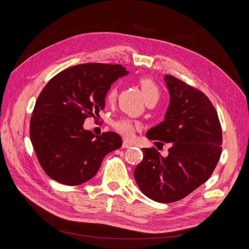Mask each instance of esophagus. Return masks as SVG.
<instances>
[{"mask_svg":"<svg viewBox=\"0 0 249 249\" xmlns=\"http://www.w3.org/2000/svg\"><path fill=\"white\" fill-rule=\"evenodd\" d=\"M133 146V144L131 143V142H128V141H124V143H123V148H131Z\"/></svg>","mask_w":249,"mask_h":249,"instance_id":"1","label":"esophagus"}]
</instances>
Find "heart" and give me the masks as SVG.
Instances as JSON below:
<instances>
[{
	"mask_svg": "<svg viewBox=\"0 0 249 249\" xmlns=\"http://www.w3.org/2000/svg\"><path fill=\"white\" fill-rule=\"evenodd\" d=\"M139 83L146 102H149V101L157 102L160 97V89L157 85V83L150 77L141 78L139 80ZM116 95H117V88L116 86H112L108 90L107 94H106V99H107L108 102H112L114 101ZM113 127L124 137L129 138L134 135L135 131L139 127V124L131 120V118L122 117V118H118V120H116L113 123Z\"/></svg>",
	"mask_w": 249,
	"mask_h": 249,
	"instance_id": "heart-1",
	"label": "heart"
}]
</instances>
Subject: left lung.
I'll return each mask as SVG.
<instances>
[{
    "mask_svg": "<svg viewBox=\"0 0 249 249\" xmlns=\"http://www.w3.org/2000/svg\"><path fill=\"white\" fill-rule=\"evenodd\" d=\"M164 81L169 91L168 108L164 121L146 136L155 144L164 142L171 147L166 157L155 148H144L134 176L146 196L173 203L210 178L222 153V128L215 107L203 92L171 75H165Z\"/></svg>",
    "mask_w": 249,
    "mask_h": 249,
    "instance_id": "left-lung-1",
    "label": "left lung"
}]
</instances>
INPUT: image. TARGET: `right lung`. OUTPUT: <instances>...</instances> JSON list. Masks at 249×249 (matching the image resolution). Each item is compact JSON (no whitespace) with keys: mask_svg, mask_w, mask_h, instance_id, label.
I'll return each mask as SVG.
<instances>
[{"mask_svg":"<svg viewBox=\"0 0 249 249\" xmlns=\"http://www.w3.org/2000/svg\"><path fill=\"white\" fill-rule=\"evenodd\" d=\"M127 74L122 65L82 64L62 71L42 89L30 120V139L52 179L66 185L86 182L103 158L122 147L120 135L95 136L83 124L105 107L112 83Z\"/></svg>","mask_w":249,"mask_h":249,"instance_id":"obj_1","label":"right lung"}]
</instances>
